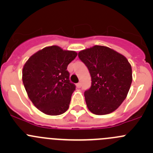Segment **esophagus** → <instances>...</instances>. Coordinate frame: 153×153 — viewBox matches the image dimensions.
I'll return each instance as SVG.
<instances>
[{
    "label": "esophagus",
    "instance_id": "obj_1",
    "mask_svg": "<svg viewBox=\"0 0 153 153\" xmlns=\"http://www.w3.org/2000/svg\"><path fill=\"white\" fill-rule=\"evenodd\" d=\"M76 86H77V88H80L81 86V83H78V84H76Z\"/></svg>",
    "mask_w": 153,
    "mask_h": 153
}]
</instances>
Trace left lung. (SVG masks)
<instances>
[{
    "label": "left lung",
    "mask_w": 153,
    "mask_h": 153,
    "mask_svg": "<svg viewBox=\"0 0 153 153\" xmlns=\"http://www.w3.org/2000/svg\"><path fill=\"white\" fill-rule=\"evenodd\" d=\"M78 57L92 78L91 87L84 92L89 110L99 115L114 112L126 98L132 84L128 60L114 49L98 45L80 51Z\"/></svg>",
    "instance_id": "obj_1"
}]
</instances>
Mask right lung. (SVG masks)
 Instances as JSON below:
<instances>
[{
    "label": "right lung",
    "mask_w": 153,
    "mask_h": 153,
    "mask_svg": "<svg viewBox=\"0 0 153 153\" xmlns=\"http://www.w3.org/2000/svg\"><path fill=\"white\" fill-rule=\"evenodd\" d=\"M77 55L75 51L51 46L35 52L25 63L24 86L30 101L41 112L58 115L68 109L75 86L69 81L67 69Z\"/></svg>",
    "instance_id": "add662e5"
}]
</instances>
